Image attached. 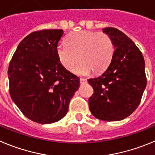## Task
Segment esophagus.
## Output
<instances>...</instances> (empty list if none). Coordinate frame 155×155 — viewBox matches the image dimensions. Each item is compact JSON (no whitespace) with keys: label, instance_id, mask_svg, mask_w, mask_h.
<instances>
[{"label":"esophagus","instance_id":"obj_1","mask_svg":"<svg viewBox=\"0 0 155 155\" xmlns=\"http://www.w3.org/2000/svg\"><path fill=\"white\" fill-rule=\"evenodd\" d=\"M80 83H81V84H84V83H86V79L81 78V79H80Z\"/></svg>","mask_w":155,"mask_h":155}]
</instances>
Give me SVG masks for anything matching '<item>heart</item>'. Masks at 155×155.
I'll use <instances>...</instances> for the list:
<instances>
[{
  "label": "heart",
  "instance_id": "b5f03b06",
  "mask_svg": "<svg viewBox=\"0 0 155 155\" xmlns=\"http://www.w3.org/2000/svg\"><path fill=\"white\" fill-rule=\"evenodd\" d=\"M114 45L112 38L104 32L79 31L65 38V44H58L56 54L59 62L66 70L74 69L78 75L99 73L106 69L112 59Z\"/></svg>",
  "mask_w": 155,
  "mask_h": 155
}]
</instances>
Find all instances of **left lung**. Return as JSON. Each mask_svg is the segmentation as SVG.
Returning <instances> with one entry per match:
<instances>
[{"label":"left lung","instance_id":"obj_1","mask_svg":"<svg viewBox=\"0 0 155 155\" xmlns=\"http://www.w3.org/2000/svg\"><path fill=\"white\" fill-rule=\"evenodd\" d=\"M103 32L110 36L115 50L107 69L88 79L94 90L89 107L97 119L122 120L140 104L147 85L145 63L134 42L121 31L105 28Z\"/></svg>","mask_w":155,"mask_h":155}]
</instances>
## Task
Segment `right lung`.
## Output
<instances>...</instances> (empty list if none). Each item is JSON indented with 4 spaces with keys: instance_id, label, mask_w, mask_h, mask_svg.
<instances>
[{
    "instance_id": "right-lung-1",
    "label": "right lung",
    "mask_w": 155,
    "mask_h": 155,
    "mask_svg": "<svg viewBox=\"0 0 155 155\" xmlns=\"http://www.w3.org/2000/svg\"><path fill=\"white\" fill-rule=\"evenodd\" d=\"M62 29L35 31L13 55L8 75L12 100L26 117L48 124L63 118L80 86L79 78L61 65L56 54Z\"/></svg>"
}]
</instances>
